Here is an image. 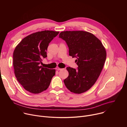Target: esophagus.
Segmentation results:
<instances>
[{
	"instance_id": "esophagus-1",
	"label": "esophagus",
	"mask_w": 127,
	"mask_h": 127,
	"mask_svg": "<svg viewBox=\"0 0 127 127\" xmlns=\"http://www.w3.org/2000/svg\"><path fill=\"white\" fill-rule=\"evenodd\" d=\"M56 70L59 71V70H62V68H60L59 67H57V68H56Z\"/></svg>"
}]
</instances>
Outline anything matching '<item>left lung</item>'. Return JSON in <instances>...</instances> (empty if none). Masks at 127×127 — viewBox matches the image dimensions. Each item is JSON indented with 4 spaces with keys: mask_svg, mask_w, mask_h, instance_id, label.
Returning a JSON list of instances; mask_svg holds the SVG:
<instances>
[{
    "mask_svg": "<svg viewBox=\"0 0 127 127\" xmlns=\"http://www.w3.org/2000/svg\"><path fill=\"white\" fill-rule=\"evenodd\" d=\"M69 48V54L75 60L78 68L66 69L69 75L64 82L74 94L84 93L96 81L105 61L106 51L101 41L92 33L82 31H64L59 34Z\"/></svg>",
    "mask_w": 127,
    "mask_h": 127,
    "instance_id": "left-lung-1",
    "label": "left lung"
}]
</instances>
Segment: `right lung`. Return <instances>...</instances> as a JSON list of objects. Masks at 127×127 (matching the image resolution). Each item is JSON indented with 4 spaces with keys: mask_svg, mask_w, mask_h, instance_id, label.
I'll list each match as a JSON object with an SVG mask.
<instances>
[{
    "mask_svg": "<svg viewBox=\"0 0 127 127\" xmlns=\"http://www.w3.org/2000/svg\"><path fill=\"white\" fill-rule=\"evenodd\" d=\"M59 32L43 31L32 33L24 38L15 47L13 65L16 79L30 93L37 94L49 86L55 69L40 66L47 57V50L51 41Z\"/></svg>",
    "mask_w": 127,
    "mask_h": 127,
    "instance_id": "add662e5",
    "label": "right lung"
}]
</instances>
